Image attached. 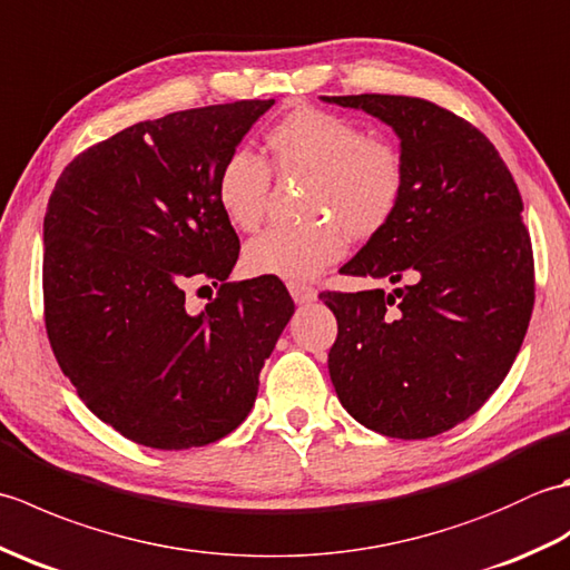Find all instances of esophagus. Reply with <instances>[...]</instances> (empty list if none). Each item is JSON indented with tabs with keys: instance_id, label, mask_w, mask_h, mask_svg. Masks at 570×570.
<instances>
[{
	"instance_id": "obj_1",
	"label": "esophagus",
	"mask_w": 570,
	"mask_h": 570,
	"mask_svg": "<svg viewBox=\"0 0 570 570\" xmlns=\"http://www.w3.org/2000/svg\"><path fill=\"white\" fill-rule=\"evenodd\" d=\"M288 294H292L296 304H311V301H316V288L301 282H288Z\"/></svg>"
}]
</instances>
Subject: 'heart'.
Segmentation results:
<instances>
[{
    "instance_id": "b5f03b06",
    "label": "heart",
    "mask_w": 570,
    "mask_h": 570,
    "mask_svg": "<svg viewBox=\"0 0 570 570\" xmlns=\"http://www.w3.org/2000/svg\"><path fill=\"white\" fill-rule=\"evenodd\" d=\"M282 174L311 176L301 225H278L245 247L249 274L311 278L345 254L347 235L370 239L394 220L406 190L404 156L343 115L298 107L266 129ZM272 171L262 156L237 149L217 168L215 198L227 223L254 233L264 220Z\"/></svg>"
}]
</instances>
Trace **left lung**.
I'll use <instances>...</instances> for the list:
<instances>
[{"mask_svg": "<svg viewBox=\"0 0 570 570\" xmlns=\"http://www.w3.org/2000/svg\"><path fill=\"white\" fill-rule=\"evenodd\" d=\"M390 125L406 190L343 274L404 284L321 298L337 318L331 380L347 414L390 439H431L488 402L524 343L534 252L522 196L468 119L406 95H323Z\"/></svg>", "mask_w": 570, "mask_h": 570, "instance_id": "8db88e82", "label": "left lung"}]
</instances>
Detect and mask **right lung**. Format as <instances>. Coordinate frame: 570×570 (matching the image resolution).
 <instances>
[{
    "label": "right lung",
    "mask_w": 570,
    "mask_h": 570,
    "mask_svg": "<svg viewBox=\"0 0 570 570\" xmlns=\"http://www.w3.org/2000/svg\"><path fill=\"white\" fill-rule=\"evenodd\" d=\"M272 105L131 125L78 154L48 198V341L85 406L129 441L184 451L233 433L294 316L276 276L227 282L239 239L215 198L217 168ZM188 281L218 286L198 317Z\"/></svg>",
    "instance_id": "right-lung-1"
}]
</instances>
